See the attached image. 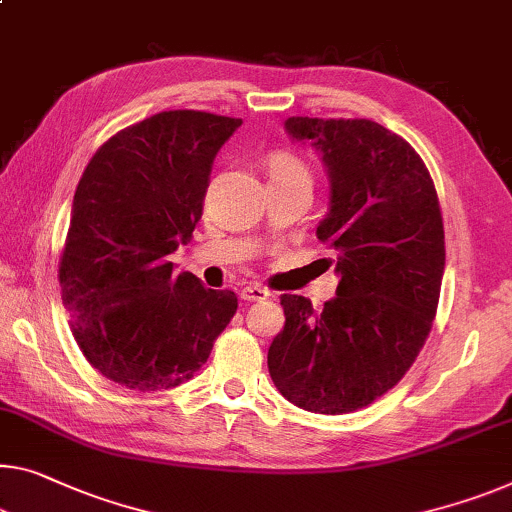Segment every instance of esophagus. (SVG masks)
Masks as SVG:
<instances>
[{"label": "esophagus", "mask_w": 512, "mask_h": 512, "mask_svg": "<svg viewBox=\"0 0 512 512\" xmlns=\"http://www.w3.org/2000/svg\"><path fill=\"white\" fill-rule=\"evenodd\" d=\"M240 297L245 302H263V300H267V297H270V293H267L263 286H245L240 290Z\"/></svg>", "instance_id": "esophagus-1"}]
</instances>
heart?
<instances>
[{
	"label": "heart",
	"mask_w": 512,
	"mask_h": 512,
	"mask_svg": "<svg viewBox=\"0 0 512 512\" xmlns=\"http://www.w3.org/2000/svg\"><path fill=\"white\" fill-rule=\"evenodd\" d=\"M267 174H270V183H290V180H309L311 171L300 155L290 151H277L267 160Z\"/></svg>",
	"instance_id": "b5f03b06"
}]
</instances>
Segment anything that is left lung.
<instances>
[{
  "label": "left lung",
  "instance_id": "1",
  "mask_svg": "<svg viewBox=\"0 0 512 512\" xmlns=\"http://www.w3.org/2000/svg\"><path fill=\"white\" fill-rule=\"evenodd\" d=\"M311 141L332 194L318 240L336 251L334 300L313 311L283 295L286 325L267 350L274 387L316 414H348L403 380L426 343L444 277V224L421 155L368 119L290 116Z\"/></svg>",
  "mask_w": 512,
  "mask_h": 512
}]
</instances>
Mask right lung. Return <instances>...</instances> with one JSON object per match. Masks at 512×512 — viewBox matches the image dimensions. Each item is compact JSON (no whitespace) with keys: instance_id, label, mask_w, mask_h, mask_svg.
I'll list each match as a JSON object with an SVG mask.
<instances>
[{"instance_id":"obj_1","label":"right lung","mask_w":512,"mask_h":512,"mask_svg":"<svg viewBox=\"0 0 512 512\" xmlns=\"http://www.w3.org/2000/svg\"><path fill=\"white\" fill-rule=\"evenodd\" d=\"M242 119L160 112L116 132L86 164L59 261L61 300L89 364L125 389L178 387L238 311L169 256L192 238L212 160Z\"/></svg>"}]
</instances>
